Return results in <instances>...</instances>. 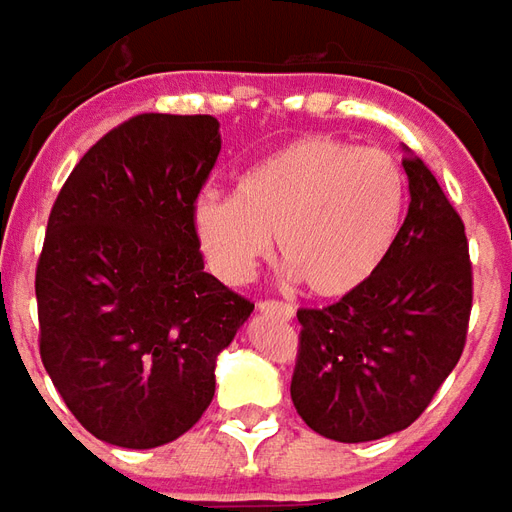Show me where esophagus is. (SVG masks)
<instances>
[{
  "label": "esophagus",
  "mask_w": 512,
  "mask_h": 512,
  "mask_svg": "<svg viewBox=\"0 0 512 512\" xmlns=\"http://www.w3.org/2000/svg\"><path fill=\"white\" fill-rule=\"evenodd\" d=\"M259 311H262V314L281 317V320H292V317H295V308L286 306V303H278V300H262V303H259Z\"/></svg>",
  "instance_id": "obj_1"
}]
</instances>
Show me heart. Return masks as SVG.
Here are the masks:
<instances>
[{
	"instance_id": "heart-1",
	"label": "heart",
	"mask_w": 512,
	"mask_h": 512,
	"mask_svg": "<svg viewBox=\"0 0 512 512\" xmlns=\"http://www.w3.org/2000/svg\"><path fill=\"white\" fill-rule=\"evenodd\" d=\"M405 212V173L378 151L333 137H303L262 159L234 195H201L192 234L209 270L245 284L270 253L308 292L342 297L386 262Z\"/></svg>"
}]
</instances>
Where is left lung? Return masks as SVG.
<instances>
[{"label": "left lung", "mask_w": 512, "mask_h": 512, "mask_svg": "<svg viewBox=\"0 0 512 512\" xmlns=\"http://www.w3.org/2000/svg\"><path fill=\"white\" fill-rule=\"evenodd\" d=\"M402 151L411 204L386 262L339 303L297 311L292 402L314 433L342 444L416 422L466 344V228L427 165Z\"/></svg>", "instance_id": "left-lung-1"}]
</instances>
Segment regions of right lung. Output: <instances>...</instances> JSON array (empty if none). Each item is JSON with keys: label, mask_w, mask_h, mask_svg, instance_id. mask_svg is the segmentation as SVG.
Segmentation results:
<instances>
[{"label": "right lung", "mask_w": 512, "mask_h": 512, "mask_svg": "<svg viewBox=\"0 0 512 512\" xmlns=\"http://www.w3.org/2000/svg\"><path fill=\"white\" fill-rule=\"evenodd\" d=\"M217 154L212 115L146 112L104 134L54 201L35 273L41 358L99 441L154 449L184 436L253 311L204 273L192 234Z\"/></svg>", "instance_id": "1"}]
</instances>
